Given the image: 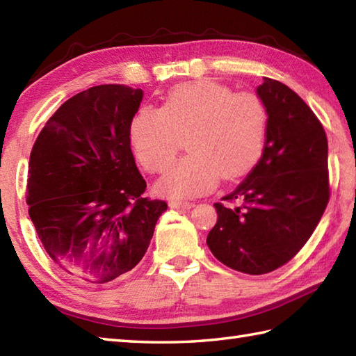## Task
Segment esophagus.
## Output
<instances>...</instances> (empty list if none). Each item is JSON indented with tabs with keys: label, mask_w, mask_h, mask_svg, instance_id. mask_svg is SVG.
Returning a JSON list of instances; mask_svg holds the SVG:
<instances>
[{
	"label": "esophagus",
	"mask_w": 356,
	"mask_h": 356,
	"mask_svg": "<svg viewBox=\"0 0 356 356\" xmlns=\"http://www.w3.org/2000/svg\"><path fill=\"white\" fill-rule=\"evenodd\" d=\"M170 205H171V208H176V209H190L194 207V203L185 202V200H172Z\"/></svg>",
	"instance_id": "34e87169"
}]
</instances>
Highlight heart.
<instances>
[{
  "instance_id": "b5f03b06",
  "label": "heart",
  "mask_w": 356,
  "mask_h": 356,
  "mask_svg": "<svg viewBox=\"0 0 356 356\" xmlns=\"http://www.w3.org/2000/svg\"><path fill=\"white\" fill-rule=\"evenodd\" d=\"M268 108L255 93H236L211 79L172 87L161 110L140 108L131 120L130 142L151 174L172 165L186 136L190 154L159 182L172 199L209 193L218 177L238 179L260 162L266 145Z\"/></svg>"
}]
</instances>
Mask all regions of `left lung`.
Instances as JSON below:
<instances>
[{"instance_id":"obj_1","label":"left lung","mask_w":356,"mask_h":356,"mask_svg":"<svg viewBox=\"0 0 356 356\" xmlns=\"http://www.w3.org/2000/svg\"><path fill=\"white\" fill-rule=\"evenodd\" d=\"M268 108L263 156L223 202L207 243L231 269L261 275L282 268L306 245L330 199L326 131L311 107L283 82L257 88Z\"/></svg>"}]
</instances>
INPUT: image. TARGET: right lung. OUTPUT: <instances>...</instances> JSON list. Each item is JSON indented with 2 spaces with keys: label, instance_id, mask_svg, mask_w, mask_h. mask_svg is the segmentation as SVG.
<instances>
[{
  "label": "right lung",
  "instance_id": "1",
  "mask_svg": "<svg viewBox=\"0 0 356 356\" xmlns=\"http://www.w3.org/2000/svg\"><path fill=\"white\" fill-rule=\"evenodd\" d=\"M142 90L118 84L65 101L33 143L26 202L45 252L67 274L102 284L145 255L168 205L143 195L130 127Z\"/></svg>",
  "mask_w": 356,
  "mask_h": 356
}]
</instances>
